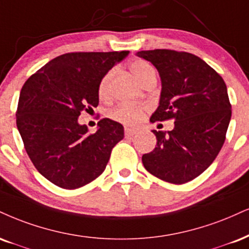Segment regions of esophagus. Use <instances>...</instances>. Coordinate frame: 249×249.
Here are the masks:
<instances>
[{
	"label": "esophagus",
	"instance_id": "1",
	"mask_svg": "<svg viewBox=\"0 0 249 249\" xmlns=\"http://www.w3.org/2000/svg\"><path fill=\"white\" fill-rule=\"evenodd\" d=\"M138 132L137 130H133V128H130V127H125V136L126 137H132L134 136Z\"/></svg>",
	"mask_w": 249,
	"mask_h": 249
}]
</instances>
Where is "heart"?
<instances>
[{"label":"heart","instance_id":"1","mask_svg":"<svg viewBox=\"0 0 249 249\" xmlns=\"http://www.w3.org/2000/svg\"><path fill=\"white\" fill-rule=\"evenodd\" d=\"M131 71H132L133 75L142 82V80L148 75L149 73L154 71L153 67L148 64V62L143 61V60H136L131 64ZM113 71H110L102 77L98 85V96L101 98H107L109 96V85L110 80H111ZM146 107L142 106H137V104H130V103H123L119 104L118 107H115L111 112H110V117L113 121L122 123L124 125H128V126H134V125L139 124L142 122L143 113H145Z\"/></svg>","mask_w":249,"mask_h":249}]
</instances>
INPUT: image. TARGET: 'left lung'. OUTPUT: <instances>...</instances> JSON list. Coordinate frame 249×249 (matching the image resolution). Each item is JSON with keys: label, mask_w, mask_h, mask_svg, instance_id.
<instances>
[{"label": "left lung", "mask_w": 249, "mask_h": 249, "mask_svg": "<svg viewBox=\"0 0 249 249\" xmlns=\"http://www.w3.org/2000/svg\"><path fill=\"white\" fill-rule=\"evenodd\" d=\"M137 55L153 64L162 86L151 122L175 121L168 134L152 131L157 147L142 155L143 167L162 181L187 183L213 162L225 142L232 115L226 85L191 53L152 50Z\"/></svg>", "instance_id": "obj_1"}]
</instances>
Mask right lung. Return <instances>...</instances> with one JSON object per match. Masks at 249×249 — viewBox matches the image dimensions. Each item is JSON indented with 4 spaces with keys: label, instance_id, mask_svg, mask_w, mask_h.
<instances>
[{
    "label": "right lung",
    "instance_id": "1",
    "mask_svg": "<svg viewBox=\"0 0 249 249\" xmlns=\"http://www.w3.org/2000/svg\"><path fill=\"white\" fill-rule=\"evenodd\" d=\"M128 53H66L24 83L17 128L36 169L53 184L76 189L90 183L104 172L112 148L124 138L123 125L111 119H101L98 130L89 133L77 118L98 106L102 77Z\"/></svg>",
    "mask_w": 249,
    "mask_h": 249
}]
</instances>
